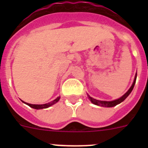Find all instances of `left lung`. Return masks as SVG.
Wrapping results in <instances>:
<instances>
[{"instance_id":"obj_1","label":"left lung","mask_w":148,"mask_h":148,"mask_svg":"<svg viewBox=\"0 0 148 148\" xmlns=\"http://www.w3.org/2000/svg\"><path fill=\"white\" fill-rule=\"evenodd\" d=\"M136 76H137V74H136V76L135 78H134V81H133V83L132 84V86L130 87V88L128 90L127 92L125 94V95L121 96V98H119V99H116V100L114 101H99V100H96V99H93V98L90 97V95H87L88 98L90 99V100L91 101V102L92 104H95V105H98V106H101V107H108V108H111V107H114V106L117 105V104H120L121 102H122L123 101L125 100L127 97L128 95H130V92H132V90H133V87H134V85H135V83H136Z\"/></svg>"}]
</instances>
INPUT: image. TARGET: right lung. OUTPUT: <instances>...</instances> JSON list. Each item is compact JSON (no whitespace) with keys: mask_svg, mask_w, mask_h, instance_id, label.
<instances>
[{"mask_svg":"<svg viewBox=\"0 0 148 148\" xmlns=\"http://www.w3.org/2000/svg\"><path fill=\"white\" fill-rule=\"evenodd\" d=\"M60 97H58L56 99L53 100V101H51V102L47 103V104H28V103H26L27 105H29V107H31L32 108H34V109H44V108H47L49 107H50L51 105H53V104H56V102H58V101H59Z\"/></svg>","mask_w":148,"mask_h":148,"instance_id":"obj_1","label":"right lung"}]
</instances>
